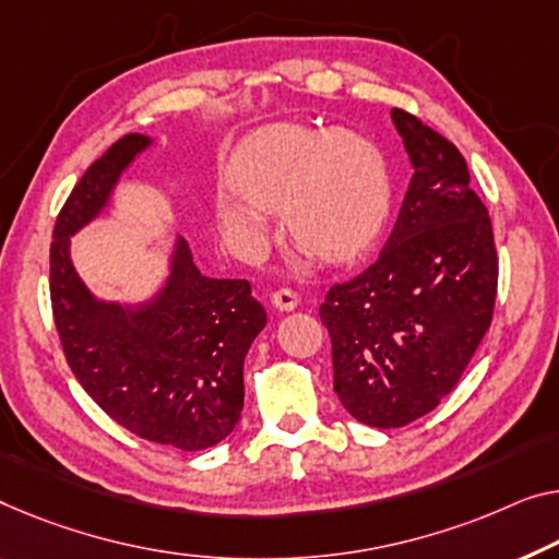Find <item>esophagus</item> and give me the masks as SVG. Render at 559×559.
<instances>
[{
  "label": "esophagus",
  "mask_w": 559,
  "mask_h": 559,
  "mask_svg": "<svg viewBox=\"0 0 559 559\" xmlns=\"http://www.w3.org/2000/svg\"><path fill=\"white\" fill-rule=\"evenodd\" d=\"M271 304L276 306L278 311H294V308L298 306V294L294 288H278V290H273Z\"/></svg>",
  "instance_id": "obj_1"
}]
</instances>
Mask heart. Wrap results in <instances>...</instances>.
<instances>
[{
  "mask_svg": "<svg viewBox=\"0 0 559 559\" xmlns=\"http://www.w3.org/2000/svg\"><path fill=\"white\" fill-rule=\"evenodd\" d=\"M226 180L238 200H218V221L243 251L265 243L263 213L283 211L298 246L346 263L377 243L391 211L389 165L356 132L294 124L261 130L230 157Z\"/></svg>",
  "mask_w": 559,
  "mask_h": 559,
  "instance_id": "obj_1",
  "label": "heart"
}]
</instances>
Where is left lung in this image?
<instances>
[{"label":"left lung","instance_id":"left-lung-1","mask_svg":"<svg viewBox=\"0 0 559 559\" xmlns=\"http://www.w3.org/2000/svg\"><path fill=\"white\" fill-rule=\"evenodd\" d=\"M412 165L394 230L369 269L333 283L319 316L333 391L379 429L406 427L456 386L492 323L499 261L492 221L454 143L391 110Z\"/></svg>","mask_w":559,"mask_h":559}]
</instances>
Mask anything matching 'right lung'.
<instances>
[{
	"instance_id": "add662e5",
	"label": "right lung",
	"mask_w": 559,
	"mask_h": 559,
	"mask_svg": "<svg viewBox=\"0 0 559 559\" xmlns=\"http://www.w3.org/2000/svg\"><path fill=\"white\" fill-rule=\"evenodd\" d=\"M150 140L130 132L72 188L49 246V298L64 359L93 402L140 439L182 452L215 447L243 412V361L265 308L243 278H207L178 240L163 294L138 311L99 304L70 261V236L103 211Z\"/></svg>"
}]
</instances>
